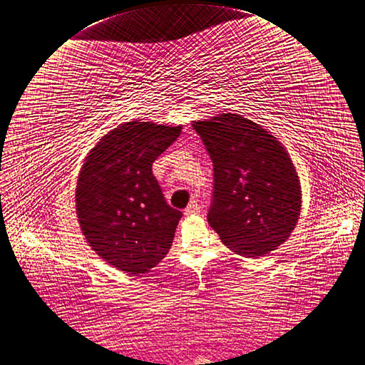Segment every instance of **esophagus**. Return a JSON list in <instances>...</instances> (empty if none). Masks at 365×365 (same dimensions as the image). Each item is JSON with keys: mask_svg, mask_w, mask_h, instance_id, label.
<instances>
[{"mask_svg": "<svg viewBox=\"0 0 365 365\" xmlns=\"http://www.w3.org/2000/svg\"><path fill=\"white\" fill-rule=\"evenodd\" d=\"M200 210H202V206L198 205L197 200H192V202L186 206L185 215H195V214H200Z\"/></svg>", "mask_w": 365, "mask_h": 365, "instance_id": "1", "label": "esophagus"}]
</instances>
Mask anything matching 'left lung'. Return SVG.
Returning a JSON list of instances; mask_svg holds the SVG:
<instances>
[{"label": "left lung", "mask_w": 365, "mask_h": 365, "mask_svg": "<svg viewBox=\"0 0 365 365\" xmlns=\"http://www.w3.org/2000/svg\"><path fill=\"white\" fill-rule=\"evenodd\" d=\"M192 127L214 165L210 227L241 256L274 250L296 227L302 207L299 175L287 150L237 113H220Z\"/></svg>", "instance_id": "8db88e82"}]
</instances>
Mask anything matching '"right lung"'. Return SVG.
Listing matches in <instances>:
<instances>
[{
	"mask_svg": "<svg viewBox=\"0 0 365 365\" xmlns=\"http://www.w3.org/2000/svg\"><path fill=\"white\" fill-rule=\"evenodd\" d=\"M182 127L130 121L92 148L76 203L81 232L103 259L128 274L145 273L170 252L182 212L162 194L151 167Z\"/></svg>",
	"mask_w": 365,
	"mask_h": 365,
	"instance_id": "right-lung-1",
	"label": "right lung"
}]
</instances>
